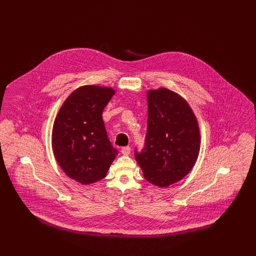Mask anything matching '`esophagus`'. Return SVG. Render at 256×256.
<instances>
[{"instance_id":"34e87169","label":"esophagus","mask_w":256,"mask_h":256,"mask_svg":"<svg viewBox=\"0 0 256 256\" xmlns=\"http://www.w3.org/2000/svg\"><path fill=\"white\" fill-rule=\"evenodd\" d=\"M121 152H122L124 156H128V154H130V152H131V148L129 146H123V148H121Z\"/></svg>"}]
</instances>
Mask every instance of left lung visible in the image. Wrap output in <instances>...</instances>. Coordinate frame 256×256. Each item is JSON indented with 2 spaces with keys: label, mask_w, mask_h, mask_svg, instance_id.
Wrapping results in <instances>:
<instances>
[{
  "label": "left lung",
  "mask_w": 256,
  "mask_h": 256,
  "mask_svg": "<svg viewBox=\"0 0 256 256\" xmlns=\"http://www.w3.org/2000/svg\"><path fill=\"white\" fill-rule=\"evenodd\" d=\"M145 148L135 158L148 182L168 187L193 168L200 152L197 118L188 102L166 88L146 92Z\"/></svg>",
  "instance_id": "1"
}]
</instances>
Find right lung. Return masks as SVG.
Returning <instances> with one entry per match:
<instances>
[{"instance_id":"1","label":"right lung","mask_w":256,"mask_h":256,"mask_svg":"<svg viewBox=\"0 0 256 256\" xmlns=\"http://www.w3.org/2000/svg\"><path fill=\"white\" fill-rule=\"evenodd\" d=\"M115 90L86 84L66 98L52 128V148L62 170L82 185L106 176L118 154L113 148L102 120V112Z\"/></svg>"}]
</instances>
